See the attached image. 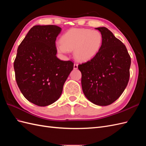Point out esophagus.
<instances>
[{"mask_svg": "<svg viewBox=\"0 0 146 146\" xmlns=\"http://www.w3.org/2000/svg\"><path fill=\"white\" fill-rule=\"evenodd\" d=\"M78 68V64L77 63H75L74 64V69H77Z\"/></svg>", "mask_w": 146, "mask_h": 146, "instance_id": "34e87169", "label": "esophagus"}]
</instances>
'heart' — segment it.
Returning <instances> with one entry per match:
<instances>
[{
  "label": "heart",
  "instance_id": "1",
  "mask_svg": "<svg viewBox=\"0 0 146 146\" xmlns=\"http://www.w3.org/2000/svg\"><path fill=\"white\" fill-rule=\"evenodd\" d=\"M102 42V35L98 30L72 29L61 36V42L56 44V48L63 54L74 50V56L77 60L86 61L98 54Z\"/></svg>",
  "mask_w": 146,
  "mask_h": 146
}]
</instances>
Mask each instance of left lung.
I'll return each instance as SVG.
<instances>
[{
  "mask_svg": "<svg viewBox=\"0 0 146 146\" xmlns=\"http://www.w3.org/2000/svg\"><path fill=\"white\" fill-rule=\"evenodd\" d=\"M102 35L100 51L93 58L78 64L82 86L93 104L107 106L122 94L130 78L131 58L125 46L106 27L96 28Z\"/></svg>",
  "mask_w": 146,
  "mask_h": 146,
  "instance_id": "left-lung-1",
  "label": "left lung"
}]
</instances>
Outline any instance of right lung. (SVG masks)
I'll return each instance as SVG.
<instances>
[{"instance_id":"obj_1","label":"right lung","mask_w":146,"mask_h":146,"mask_svg":"<svg viewBox=\"0 0 146 146\" xmlns=\"http://www.w3.org/2000/svg\"><path fill=\"white\" fill-rule=\"evenodd\" d=\"M61 30L54 25H35L17 48L14 61L17 85L25 99L39 107L59 99L74 68L72 61L56 56L55 41Z\"/></svg>"}]
</instances>
